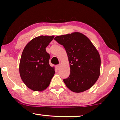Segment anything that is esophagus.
Masks as SVG:
<instances>
[{"instance_id":"esophagus-1","label":"esophagus","mask_w":120,"mask_h":120,"mask_svg":"<svg viewBox=\"0 0 120 120\" xmlns=\"http://www.w3.org/2000/svg\"><path fill=\"white\" fill-rule=\"evenodd\" d=\"M60 64H58V65H56V69H57V70H58L59 69H60Z\"/></svg>"}]
</instances>
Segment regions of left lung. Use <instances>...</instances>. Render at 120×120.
I'll return each instance as SVG.
<instances>
[{
	"instance_id": "left-lung-1",
	"label": "left lung",
	"mask_w": 120,
	"mask_h": 120,
	"mask_svg": "<svg viewBox=\"0 0 120 120\" xmlns=\"http://www.w3.org/2000/svg\"><path fill=\"white\" fill-rule=\"evenodd\" d=\"M55 40L64 47L70 63L69 76L63 79L66 86L76 93L90 89L100 75L101 57L96 47L79 32L57 36Z\"/></svg>"
}]
</instances>
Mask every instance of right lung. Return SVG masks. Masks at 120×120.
Instances as JSON below:
<instances>
[{
  "instance_id": "right-lung-1",
  "label": "right lung",
  "mask_w": 120,
  "mask_h": 120,
  "mask_svg": "<svg viewBox=\"0 0 120 120\" xmlns=\"http://www.w3.org/2000/svg\"><path fill=\"white\" fill-rule=\"evenodd\" d=\"M54 36H39L24 47L21 57L19 71L26 86L34 91H42L49 86L55 69L49 64L50 55L46 47Z\"/></svg>"
}]
</instances>
